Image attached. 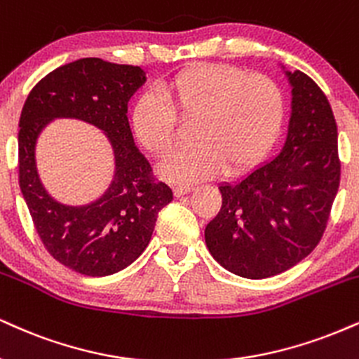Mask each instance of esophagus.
Segmentation results:
<instances>
[{"mask_svg":"<svg viewBox=\"0 0 359 359\" xmlns=\"http://www.w3.org/2000/svg\"><path fill=\"white\" fill-rule=\"evenodd\" d=\"M192 185H189V184H180V185H175L174 187V194H175V197H182V196H185V194H189L192 191Z\"/></svg>","mask_w":359,"mask_h":359,"instance_id":"esophagus-1","label":"esophagus"}]
</instances>
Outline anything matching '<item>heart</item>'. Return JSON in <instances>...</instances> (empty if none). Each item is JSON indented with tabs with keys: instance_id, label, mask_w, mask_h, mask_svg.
Masks as SVG:
<instances>
[{
	"instance_id": "1",
	"label": "heart",
	"mask_w": 359,
	"mask_h": 359,
	"mask_svg": "<svg viewBox=\"0 0 359 359\" xmlns=\"http://www.w3.org/2000/svg\"><path fill=\"white\" fill-rule=\"evenodd\" d=\"M158 93H145L133 103L130 123L140 145L163 157L175 145L179 122H194V145L172 154L158 167L161 177L170 182L249 170L273 149L286 114L274 80L231 65H191L162 81Z\"/></svg>"
}]
</instances>
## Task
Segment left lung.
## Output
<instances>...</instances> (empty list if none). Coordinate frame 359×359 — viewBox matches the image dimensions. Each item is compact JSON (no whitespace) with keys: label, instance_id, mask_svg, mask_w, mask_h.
<instances>
[{"label":"left lung","instance_id":"1","mask_svg":"<svg viewBox=\"0 0 359 359\" xmlns=\"http://www.w3.org/2000/svg\"><path fill=\"white\" fill-rule=\"evenodd\" d=\"M286 73L291 115L283 149L236 184L219 185L222 205L205 244L229 273L280 274L316 248L339 187L338 127L323 90L299 70Z\"/></svg>","mask_w":359,"mask_h":359}]
</instances>
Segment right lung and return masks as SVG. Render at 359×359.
<instances>
[{
  "label": "right lung",
  "mask_w": 359,
  "mask_h": 359,
  "mask_svg": "<svg viewBox=\"0 0 359 359\" xmlns=\"http://www.w3.org/2000/svg\"><path fill=\"white\" fill-rule=\"evenodd\" d=\"M145 80L140 67L80 58L38 81L21 110V194L43 245L75 273L102 278L130 266L149 245L161 209L174 198L167 184L154 180L127 118L128 100ZM55 118L81 119L109 138L114 179L90 205H62L49 196L37 174V137Z\"/></svg>",
  "instance_id": "add662e5"
}]
</instances>
